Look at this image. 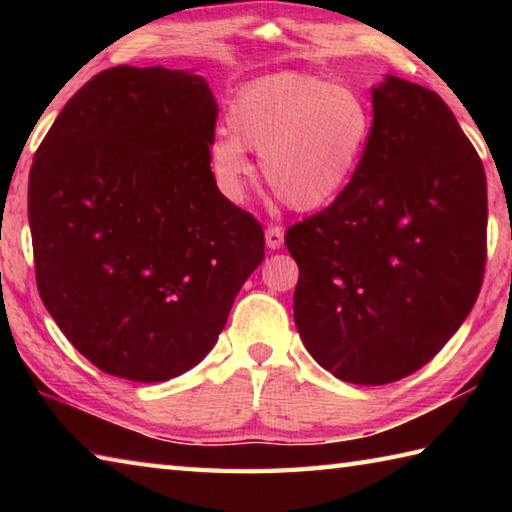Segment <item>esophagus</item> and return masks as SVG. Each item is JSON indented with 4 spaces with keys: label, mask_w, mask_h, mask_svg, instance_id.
I'll return each mask as SVG.
<instances>
[{
    "label": "esophagus",
    "mask_w": 512,
    "mask_h": 512,
    "mask_svg": "<svg viewBox=\"0 0 512 512\" xmlns=\"http://www.w3.org/2000/svg\"><path fill=\"white\" fill-rule=\"evenodd\" d=\"M266 246L273 248V250L284 246V228L277 226V224H270L266 228Z\"/></svg>",
    "instance_id": "obj_1"
}]
</instances>
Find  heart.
<instances>
[{
  "label": "heart",
  "mask_w": 512,
  "mask_h": 512,
  "mask_svg": "<svg viewBox=\"0 0 512 512\" xmlns=\"http://www.w3.org/2000/svg\"><path fill=\"white\" fill-rule=\"evenodd\" d=\"M372 107L350 85L303 72H281L248 83L226 114L228 132L209 145V165L226 198H244L253 165L262 160L266 187L290 209L332 202L361 162L372 136Z\"/></svg>",
  "instance_id": "b5f03b06"
}]
</instances>
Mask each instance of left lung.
<instances>
[{
  "instance_id": "left-lung-1",
  "label": "left lung",
  "mask_w": 512,
  "mask_h": 512,
  "mask_svg": "<svg viewBox=\"0 0 512 512\" xmlns=\"http://www.w3.org/2000/svg\"><path fill=\"white\" fill-rule=\"evenodd\" d=\"M372 103L350 184L286 233L301 341L356 385L427 365L469 317L486 266V173L449 105L398 76Z\"/></svg>"
}]
</instances>
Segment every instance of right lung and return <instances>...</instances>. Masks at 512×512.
<instances>
[{
  "instance_id": "obj_1",
  "label": "right lung",
  "mask_w": 512,
  "mask_h": 512,
  "mask_svg": "<svg viewBox=\"0 0 512 512\" xmlns=\"http://www.w3.org/2000/svg\"><path fill=\"white\" fill-rule=\"evenodd\" d=\"M215 121L202 76L116 65L65 103L32 160L41 301L105 374L189 372L262 264V224L215 184Z\"/></svg>"
}]
</instances>
